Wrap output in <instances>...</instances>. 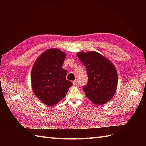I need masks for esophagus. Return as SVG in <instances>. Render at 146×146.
<instances>
[{"instance_id": "1", "label": "esophagus", "mask_w": 146, "mask_h": 146, "mask_svg": "<svg viewBox=\"0 0 146 146\" xmlns=\"http://www.w3.org/2000/svg\"><path fill=\"white\" fill-rule=\"evenodd\" d=\"M72 83H73V85H76V83H77V80H75L72 81Z\"/></svg>"}]
</instances>
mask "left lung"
<instances>
[{"label":"left lung","mask_w":146,"mask_h":146,"mask_svg":"<svg viewBox=\"0 0 146 146\" xmlns=\"http://www.w3.org/2000/svg\"><path fill=\"white\" fill-rule=\"evenodd\" d=\"M77 56L88 74V82L83 87L87 98L97 105L108 102L113 98L117 85V74L113 64L94 51L80 52Z\"/></svg>","instance_id":"1"}]
</instances>
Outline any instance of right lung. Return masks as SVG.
Returning <instances> with one entry per match:
<instances>
[{
    "instance_id": "add662e5",
    "label": "right lung",
    "mask_w": 146,
    "mask_h": 146,
    "mask_svg": "<svg viewBox=\"0 0 146 146\" xmlns=\"http://www.w3.org/2000/svg\"><path fill=\"white\" fill-rule=\"evenodd\" d=\"M66 56L58 48H49L35 61L31 72L35 96L50 107L62 100L72 85L66 78L68 71L62 68Z\"/></svg>"
}]
</instances>
